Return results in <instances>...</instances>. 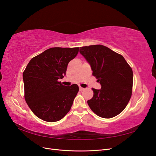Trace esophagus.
I'll use <instances>...</instances> for the list:
<instances>
[{
    "mask_svg": "<svg viewBox=\"0 0 156 156\" xmlns=\"http://www.w3.org/2000/svg\"><path fill=\"white\" fill-rule=\"evenodd\" d=\"M84 90V88L81 87H79V90H80V91H83V90Z\"/></svg>",
    "mask_w": 156,
    "mask_h": 156,
    "instance_id": "esophagus-1",
    "label": "esophagus"
}]
</instances>
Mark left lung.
Wrapping results in <instances>:
<instances>
[{
    "label": "left lung",
    "mask_w": 156,
    "mask_h": 156,
    "mask_svg": "<svg viewBox=\"0 0 156 156\" xmlns=\"http://www.w3.org/2000/svg\"><path fill=\"white\" fill-rule=\"evenodd\" d=\"M92 75L100 83L101 89L92 88L94 96L87 101L91 110L105 119L119 115L128 103L133 87V71L125 58L101 45L80 48Z\"/></svg>",
    "instance_id": "obj_1"
}]
</instances>
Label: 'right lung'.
I'll return each instance as SVG.
<instances>
[{"label":"right lung","instance_id":"right-lung-1","mask_svg":"<svg viewBox=\"0 0 156 156\" xmlns=\"http://www.w3.org/2000/svg\"><path fill=\"white\" fill-rule=\"evenodd\" d=\"M79 48H53L32 58L23 74L25 98L33 113L46 122L61 120L69 111L79 92L77 84L64 86L68 63Z\"/></svg>","mask_w":156,"mask_h":156}]
</instances>
